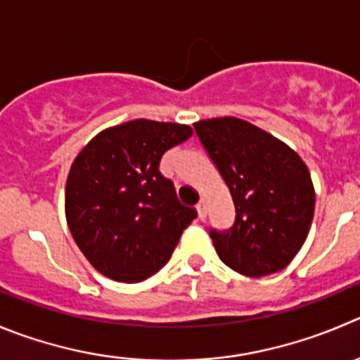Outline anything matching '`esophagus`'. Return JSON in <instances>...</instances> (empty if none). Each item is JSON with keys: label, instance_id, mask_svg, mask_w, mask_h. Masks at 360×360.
<instances>
[{"label": "esophagus", "instance_id": "34e87169", "mask_svg": "<svg viewBox=\"0 0 360 360\" xmlns=\"http://www.w3.org/2000/svg\"><path fill=\"white\" fill-rule=\"evenodd\" d=\"M196 210H198V217H200L201 221H203V219L207 217V203H205V201L201 200L200 203L196 205Z\"/></svg>", "mask_w": 360, "mask_h": 360}]
</instances>
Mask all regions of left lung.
<instances>
[{"mask_svg": "<svg viewBox=\"0 0 360 360\" xmlns=\"http://www.w3.org/2000/svg\"><path fill=\"white\" fill-rule=\"evenodd\" d=\"M194 131L235 203V224L210 231L222 263L262 277L285 269L309 233L314 187L295 150L235 116L200 120Z\"/></svg>", "mask_w": 360, "mask_h": 360, "instance_id": "left-lung-1", "label": "left lung"}]
</instances>
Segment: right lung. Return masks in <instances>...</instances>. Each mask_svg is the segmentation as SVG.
Masks as SVG:
<instances>
[{"label": "right lung", "mask_w": 360, "mask_h": 360, "mask_svg": "<svg viewBox=\"0 0 360 360\" xmlns=\"http://www.w3.org/2000/svg\"><path fill=\"white\" fill-rule=\"evenodd\" d=\"M193 136L184 123L131 120L98 132L72 162L65 217L102 276L139 283L159 272L198 217L159 171L164 152Z\"/></svg>", "instance_id": "right-lung-1"}]
</instances>
